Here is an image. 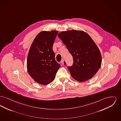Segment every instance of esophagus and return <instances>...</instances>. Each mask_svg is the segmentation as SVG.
<instances>
[{"label":"esophagus","mask_w":121,"mask_h":121,"mask_svg":"<svg viewBox=\"0 0 121 121\" xmlns=\"http://www.w3.org/2000/svg\"><path fill=\"white\" fill-rule=\"evenodd\" d=\"M61 64H64V60L63 59L62 60H61Z\"/></svg>","instance_id":"obj_1"}]
</instances>
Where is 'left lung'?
<instances>
[{
  "mask_svg": "<svg viewBox=\"0 0 121 121\" xmlns=\"http://www.w3.org/2000/svg\"><path fill=\"white\" fill-rule=\"evenodd\" d=\"M57 36L73 58V66H68L72 77L79 82L92 78L100 68L102 59L99 49L91 36L83 31L74 30L60 32Z\"/></svg>",
  "mask_w": 121,
  "mask_h": 121,
  "instance_id": "8db88e82",
  "label": "left lung"
}]
</instances>
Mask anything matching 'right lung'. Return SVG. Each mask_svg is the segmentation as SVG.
Segmentation results:
<instances>
[{"mask_svg":"<svg viewBox=\"0 0 121 121\" xmlns=\"http://www.w3.org/2000/svg\"><path fill=\"white\" fill-rule=\"evenodd\" d=\"M58 31H43L36 36L29 51L27 69L37 83L46 85L55 78L61 66L55 60L52 47Z\"/></svg>","mask_w":121,"mask_h":121,"instance_id":"1","label":"right lung"}]
</instances>
